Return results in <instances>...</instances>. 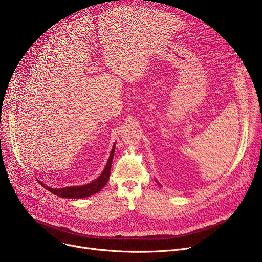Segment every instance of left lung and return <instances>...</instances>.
Here are the masks:
<instances>
[{
  "label": "left lung",
  "mask_w": 262,
  "mask_h": 262,
  "mask_svg": "<svg viewBox=\"0 0 262 262\" xmlns=\"http://www.w3.org/2000/svg\"><path fill=\"white\" fill-rule=\"evenodd\" d=\"M156 183H157V184H158V185H159V186H161V185H160V184H159V182H158V181H156Z\"/></svg>",
  "instance_id": "8db88e82"
}]
</instances>
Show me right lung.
Instances as JSON below:
<instances>
[{
	"mask_svg": "<svg viewBox=\"0 0 262 262\" xmlns=\"http://www.w3.org/2000/svg\"><path fill=\"white\" fill-rule=\"evenodd\" d=\"M115 148L116 144H114L112 152H110L109 158L107 160V163L105 166V169L101 173V175L95 178L94 181L91 183H88L86 185L82 186H71V187H64V188H52L49 186H46L43 183H41L40 181L39 184L42 185L47 190L52 192L53 194L57 195L59 198H66V199H84L91 196L95 193L100 192L108 183L109 180V175H110V169H112V163H113V158L115 154Z\"/></svg>",
	"mask_w": 262,
	"mask_h": 262,
	"instance_id": "1",
	"label": "right lung"
}]
</instances>
